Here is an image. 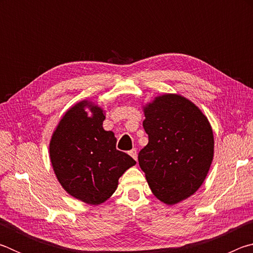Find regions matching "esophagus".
Instances as JSON below:
<instances>
[{"label": "esophagus", "instance_id": "1", "mask_svg": "<svg viewBox=\"0 0 253 253\" xmlns=\"http://www.w3.org/2000/svg\"><path fill=\"white\" fill-rule=\"evenodd\" d=\"M129 155L134 158L135 161H137V151H136V148H132L131 151H129Z\"/></svg>", "mask_w": 253, "mask_h": 253}]
</instances>
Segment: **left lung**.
<instances>
[{
	"mask_svg": "<svg viewBox=\"0 0 253 253\" xmlns=\"http://www.w3.org/2000/svg\"><path fill=\"white\" fill-rule=\"evenodd\" d=\"M148 144L138 154L153 194L168 205L190 198L202 185L214 155L208 117L178 93H164L143 107Z\"/></svg>",
	"mask_w": 253,
	"mask_h": 253,
	"instance_id": "left-lung-1",
	"label": "left lung"
}]
</instances>
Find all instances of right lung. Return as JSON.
Returning <instances> with one entry per match:
<instances>
[{
    "instance_id": "add662e5",
    "label": "right lung",
    "mask_w": 253,
    "mask_h": 253,
    "mask_svg": "<svg viewBox=\"0 0 253 253\" xmlns=\"http://www.w3.org/2000/svg\"><path fill=\"white\" fill-rule=\"evenodd\" d=\"M105 118V110L95 102H77L60 119L49 144L51 164L63 190L90 205L106 202L119 177L136 164L117 151L115 134L102 127Z\"/></svg>"
}]
</instances>
